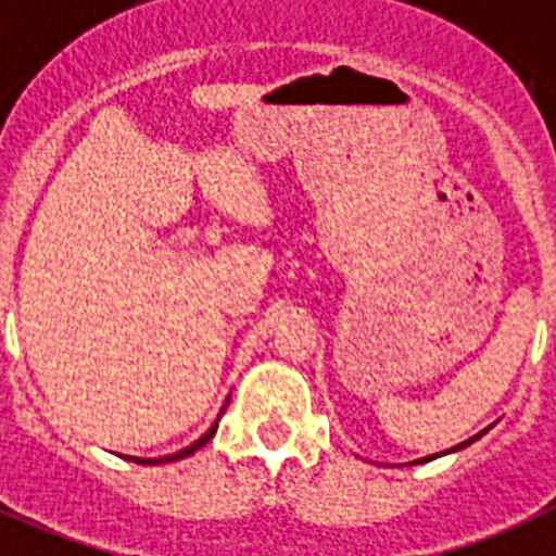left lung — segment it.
<instances>
[{
	"label": "left lung",
	"instance_id": "obj_1",
	"mask_svg": "<svg viewBox=\"0 0 556 556\" xmlns=\"http://www.w3.org/2000/svg\"><path fill=\"white\" fill-rule=\"evenodd\" d=\"M472 441H475V438H472ZM472 441H464V444H460V446H466V444H472ZM460 446H455V450H460ZM432 458H435V455H432ZM432 458H424V460H432Z\"/></svg>",
	"mask_w": 556,
	"mask_h": 556
}]
</instances>
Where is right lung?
I'll return each instance as SVG.
<instances>
[{"mask_svg": "<svg viewBox=\"0 0 556 556\" xmlns=\"http://www.w3.org/2000/svg\"><path fill=\"white\" fill-rule=\"evenodd\" d=\"M214 432H217V424H214V427L208 429L206 435L200 438V441H194V444L186 446V450L175 452V455H166V458H149V460L132 458V460H135V464H166V460H180V458H186V455H191V452H194V450H200V446H203V444H208V441H212V438H214Z\"/></svg>", "mask_w": 556, "mask_h": 556, "instance_id": "1", "label": "right lung"}]
</instances>
